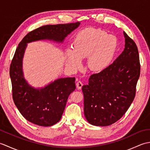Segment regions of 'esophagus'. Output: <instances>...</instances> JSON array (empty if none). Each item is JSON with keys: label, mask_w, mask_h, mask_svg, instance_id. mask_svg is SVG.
<instances>
[{"label": "esophagus", "mask_w": 150, "mask_h": 150, "mask_svg": "<svg viewBox=\"0 0 150 150\" xmlns=\"http://www.w3.org/2000/svg\"><path fill=\"white\" fill-rule=\"evenodd\" d=\"M76 86H77V88L79 89V90H81L82 87V86H83V84H82V82L81 81H78L77 82V84H76Z\"/></svg>", "instance_id": "34e87169"}]
</instances>
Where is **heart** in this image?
I'll return each mask as SVG.
<instances>
[{
    "instance_id": "heart-1",
    "label": "heart",
    "mask_w": 150,
    "mask_h": 150,
    "mask_svg": "<svg viewBox=\"0 0 150 150\" xmlns=\"http://www.w3.org/2000/svg\"><path fill=\"white\" fill-rule=\"evenodd\" d=\"M117 44V39L113 35L100 29L85 28L76 35L73 49L67 50V63L77 69L82 66L81 59L88 57V68L93 71H102L112 62Z\"/></svg>"
}]
</instances>
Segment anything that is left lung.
Instances as JSON below:
<instances>
[{"label": "left lung", "mask_w": 150, "mask_h": 150, "mask_svg": "<svg viewBox=\"0 0 150 150\" xmlns=\"http://www.w3.org/2000/svg\"><path fill=\"white\" fill-rule=\"evenodd\" d=\"M125 47L103 71L91 75L82 88L84 112L93 126H107L119 120L134 100L141 65L137 46L124 31Z\"/></svg>", "instance_id": "8db88e82"}]
</instances>
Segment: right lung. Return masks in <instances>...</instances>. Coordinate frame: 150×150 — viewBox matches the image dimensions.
Here are the masks:
<instances>
[{"label":"right lung","mask_w":150,"mask_h":150,"mask_svg":"<svg viewBox=\"0 0 150 150\" xmlns=\"http://www.w3.org/2000/svg\"><path fill=\"white\" fill-rule=\"evenodd\" d=\"M80 23L46 25L28 33L19 43L9 68L12 96L15 106L25 119L40 126H51L60 120L69 95L74 91L75 78L57 79L44 88L31 87L25 80L22 59L27 43L40 40L62 42Z\"/></svg>","instance_id":"obj_1"}]
</instances>
